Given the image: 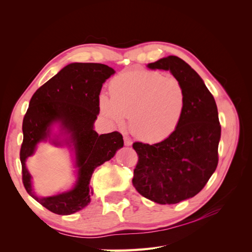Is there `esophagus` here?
<instances>
[{
    "label": "esophagus",
    "mask_w": 252,
    "mask_h": 252,
    "mask_svg": "<svg viewBox=\"0 0 252 252\" xmlns=\"http://www.w3.org/2000/svg\"><path fill=\"white\" fill-rule=\"evenodd\" d=\"M124 144H125V146H131L132 141L130 138H129V136L124 135Z\"/></svg>",
    "instance_id": "esophagus-1"
}]
</instances>
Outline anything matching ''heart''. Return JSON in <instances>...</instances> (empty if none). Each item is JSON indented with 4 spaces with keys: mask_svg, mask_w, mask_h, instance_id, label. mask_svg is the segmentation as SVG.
<instances>
[{
    "mask_svg": "<svg viewBox=\"0 0 252 252\" xmlns=\"http://www.w3.org/2000/svg\"><path fill=\"white\" fill-rule=\"evenodd\" d=\"M100 95V108L113 124L129 129L139 140L158 143L175 131L186 106V93L179 79L161 72L136 69L121 72Z\"/></svg>",
    "mask_w": 252,
    "mask_h": 252,
    "instance_id": "1",
    "label": "heart"
}]
</instances>
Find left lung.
<instances>
[{
  "label": "left lung",
  "instance_id": "obj_1",
  "mask_svg": "<svg viewBox=\"0 0 252 252\" xmlns=\"http://www.w3.org/2000/svg\"><path fill=\"white\" fill-rule=\"evenodd\" d=\"M169 70L186 93V106L175 131L154 144L133 143L139 156L132 184L158 204H177L199 193L216 171L220 125L215 97L185 61L169 56L147 65Z\"/></svg>",
  "mask_w": 252,
  "mask_h": 252
}]
</instances>
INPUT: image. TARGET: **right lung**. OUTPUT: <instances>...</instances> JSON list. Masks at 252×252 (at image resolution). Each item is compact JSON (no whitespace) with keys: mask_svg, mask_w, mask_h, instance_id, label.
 <instances>
[{"mask_svg":"<svg viewBox=\"0 0 252 252\" xmlns=\"http://www.w3.org/2000/svg\"><path fill=\"white\" fill-rule=\"evenodd\" d=\"M114 72L113 68L98 63L68 64L37 89L29 102L20 151L23 184L30 196L57 215H72L86 207L94 194L89 183L94 169L123 147L120 132L98 135L94 128L100 112L102 86ZM55 125L59 127L58 134L52 132ZM46 140L74 151L77 181L67 192L40 198L33 191L26 161L37 145Z\"/></svg>","mask_w":252,"mask_h":252,"instance_id":"1","label":"right lung"}]
</instances>
